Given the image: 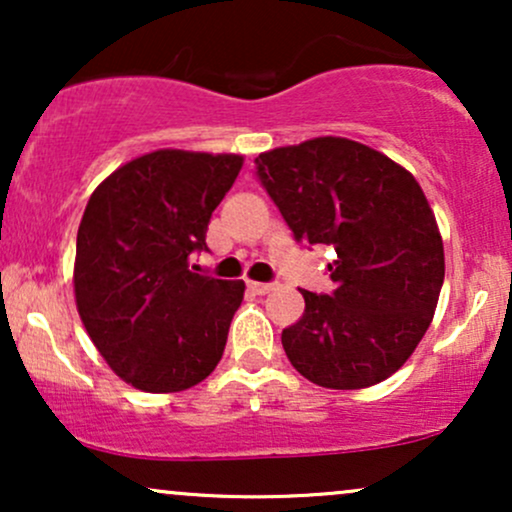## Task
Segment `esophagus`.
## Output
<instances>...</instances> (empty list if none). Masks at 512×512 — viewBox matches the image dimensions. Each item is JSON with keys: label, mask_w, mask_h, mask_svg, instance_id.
<instances>
[{"label": "esophagus", "mask_w": 512, "mask_h": 512, "mask_svg": "<svg viewBox=\"0 0 512 512\" xmlns=\"http://www.w3.org/2000/svg\"><path fill=\"white\" fill-rule=\"evenodd\" d=\"M276 284H264V281H248V291L255 293V296H264V293L274 291Z\"/></svg>", "instance_id": "34e87169"}]
</instances>
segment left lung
I'll return each mask as SVG.
<instances>
[{"instance_id": "left-lung-1", "label": "left lung", "mask_w": 512, "mask_h": 512, "mask_svg": "<svg viewBox=\"0 0 512 512\" xmlns=\"http://www.w3.org/2000/svg\"><path fill=\"white\" fill-rule=\"evenodd\" d=\"M255 163L293 238L337 252L334 291H301L305 313L281 332L291 366L332 390L383 383L414 354L443 286V238L424 190L392 158L342 137Z\"/></svg>"}]
</instances>
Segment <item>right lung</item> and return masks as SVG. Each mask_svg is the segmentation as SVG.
I'll return each instance as SVG.
<instances>
[{"label": "right lung", "instance_id": "obj_1", "mask_svg": "<svg viewBox=\"0 0 512 512\" xmlns=\"http://www.w3.org/2000/svg\"><path fill=\"white\" fill-rule=\"evenodd\" d=\"M243 156L161 149L125 163L88 199L74 296L88 337L125 383L180 392L221 361L243 281L190 269Z\"/></svg>", "mask_w": 512, "mask_h": 512}]
</instances>
